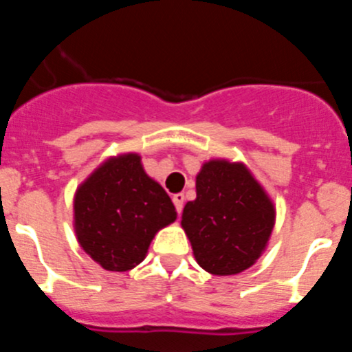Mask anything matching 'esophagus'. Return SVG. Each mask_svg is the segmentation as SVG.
Returning a JSON list of instances; mask_svg holds the SVG:
<instances>
[{
	"instance_id": "esophagus-1",
	"label": "esophagus",
	"mask_w": 352,
	"mask_h": 352,
	"mask_svg": "<svg viewBox=\"0 0 352 352\" xmlns=\"http://www.w3.org/2000/svg\"><path fill=\"white\" fill-rule=\"evenodd\" d=\"M173 203H174V206H176V211H178V213H182V211H183V203H185V195H183V194H174L173 195Z\"/></svg>"
}]
</instances>
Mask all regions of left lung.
Masks as SVG:
<instances>
[{
  "mask_svg": "<svg viewBox=\"0 0 352 352\" xmlns=\"http://www.w3.org/2000/svg\"><path fill=\"white\" fill-rule=\"evenodd\" d=\"M195 201L183 208L182 227L194 257L211 275H238L264 252L275 206L241 162L210 160L195 178Z\"/></svg>",
  "mask_w": 352,
  "mask_h": 352,
  "instance_id": "8db88e82",
  "label": "left lung"
}]
</instances>
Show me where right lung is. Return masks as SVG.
I'll return each mask as SVG.
<instances>
[{
	"mask_svg": "<svg viewBox=\"0 0 352 352\" xmlns=\"http://www.w3.org/2000/svg\"><path fill=\"white\" fill-rule=\"evenodd\" d=\"M174 220L173 201L146 174L138 153L107 158L74 197L77 241L107 272L135 268L155 234Z\"/></svg>",
	"mask_w": 352,
	"mask_h": 352,
	"instance_id": "1",
	"label": "right lung"
}]
</instances>
